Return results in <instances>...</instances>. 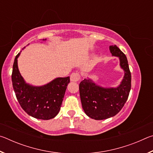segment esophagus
I'll use <instances>...</instances> for the list:
<instances>
[{"label":"esophagus","mask_w":153,"mask_h":153,"mask_svg":"<svg viewBox=\"0 0 153 153\" xmlns=\"http://www.w3.org/2000/svg\"><path fill=\"white\" fill-rule=\"evenodd\" d=\"M80 79V76L78 73H73L70 76V80L71 82H78Z\"/></svg>","instance_id":"1"}]
</instances>
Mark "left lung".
Returning <instances> with one entry per match:
<instances>
[{
    "label": "left lung",
    "mask_w": 153,
    "mask_h": 153,
    "mask_svg": "<svg viewBox=\"0 0 153 153\" xmlns=\"http://www.w3.org/2000/svg\"><path fill=\"white\" fill-rule=\"evenodd\" d=\"M113 56L120 59L124 71L121 84L116 88H103L90 79L80 82L79 89L82 108L89 117L102 120L113 117L120 112L128 100L131 90V73L126 56L116 45L109 46Z\"/></svg>",
    "instance_id": "obj_1"
}]
</instances>
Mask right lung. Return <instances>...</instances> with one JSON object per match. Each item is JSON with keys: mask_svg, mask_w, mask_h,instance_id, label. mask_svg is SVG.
<instances>
[{"mask_svg": "<svg viewBox=\"0 0 153 153\" xmlns=\"http://www.w3.org/2000/svg\"><path fill=\"white\" fill-rule=\"evenodd\" d=\"M42 40L46 41V39ZM20 53L15 58L11 76L13 87L18 102L23 109L33 117L43 120L54 118L60 111L70 78L57 77L42 86L28 84L21 76L18 69L17 58Z\"/></svg>", "mask_w": 153, "mask_h": 153, "instance_id": "1", "label": "right lung"}]
</instances>
